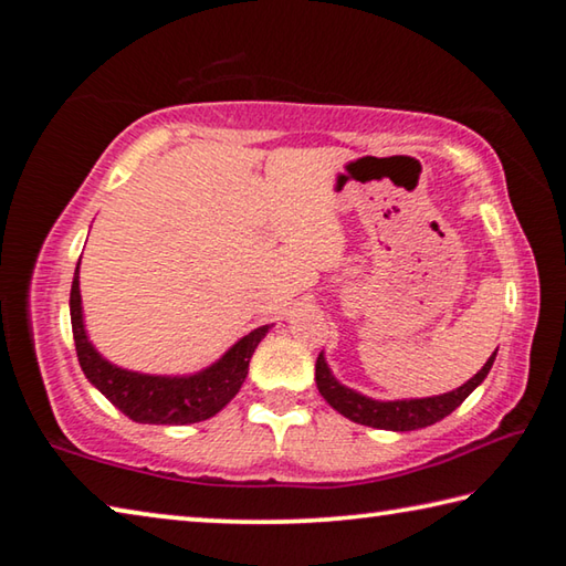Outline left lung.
Instances as JSON below:
<instances>
[{
  "instance_id": "1",
  "label": "left lung",
  "mask_w": 566,
  "mask_h": 566,
  "mask_svg": "<svg viewBox=\"0 0 566 566\" xmlns=\"http://www.w3.org/2000/svg\"><path fill=\"white\" fill-rule=\"evenodd\" d=\"M496 352L476 375L467 381V385L457 387L454 391H447V395L439 397H424V399H395V401H379L371 397H364L359 391H354L349 387L339 385L337 379L324 361V354L317 357V364H314V379H317V389L319 395L327 399V405L334 407L357 424H367L375 429H391V432H411V429H421L434 424V421L444 419L447 415L462 405V401L472 395V391L482 385L484 377L490 375L492 364H494Z\"/></svg>"
}]
</instances>
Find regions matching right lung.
I'll use <instances>...</instances> for the list:
<instances>
[{
    "label": "right lung",
    "instance_id": "right-lung-1",
    "mask_svg": "<svg viewBox=\"0 0 566 566\" xmlns=\"http://www.w3.org/2000/svg\"><path fill=\"white\" fill-rule=\"evenodd\" d=\"M72 334L80 367L94 387L107 397L122 415L139 424H195L214 417L219 409L227 407L232 397L244 385L249 359L256 349L270 324L249 332L239 339L232 349L224 352L212 367L187 377H157L139 375L122 367H114L102 354L92 347L84 332L82 319V294H80V266L74 272L72 294H70Z\"/></svg>",
    "mask_w": 566,
    "mask_h": 566
}]
</instances>
